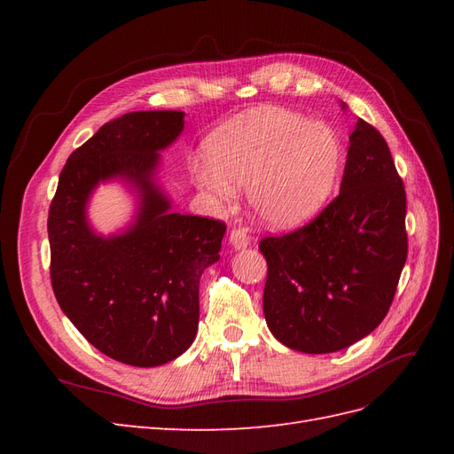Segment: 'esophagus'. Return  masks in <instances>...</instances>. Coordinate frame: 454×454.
<instances>
[{"label": "esophagus", "mask_w": 454, "mask_h": 454, "mask_svg": "<svg viewBox=\"0 0 454 454\" xmlns=\"http://www.w3.org/2000/svg\"><path fill=\"white\" fill-rule=\"evenodd\" d=\"M250 244V237L246 235L244 229H232L231 235H229V246L232 250H244L248 248Z\"/></svg>", "instance_id": "34e87169"}]
</instances>
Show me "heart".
Listing matches in <instances>:
<instances>
[{
    "mask_svg": "<svg viewBox=\"0 0 454 454\" xmlns=\"http://www.w3.org/2000/svg\"><path fill=\"white\" fill-rule=\"evenodd\" d=\"M210 164L195 162L197 184L217 202L246 197L259 219L290 229L318 215L335 193L345 147L333 127L292 109L261 106L219 127L206 140Z\"/></svg>",
    "mask_w": 454,
    "mask_h": 454,
    "instance_id": "obj_1",
    "label": "heart"
}]
</instances>
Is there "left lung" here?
<instances>
[{
  "instance_id": "left-lung-1",
  "label": "left lung",
  "mask_w": 454,
  "mask_h": 454,
  "mask_svg": "<svg viewBox=\"0 0 454 454\" xmlns=\"http://www.w3.org/2000/svg\"><path fill=\"white\" fill-rule=\"evenodd\" d=\"M348 142L339 197L303 229L259 242L267 325L297 352L329 354L367 337L387 316L407 259L405 187L388 144L364 119Z\"/></svg>"
}]
</instances>
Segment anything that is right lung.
Returning a JSON list of instances; mask_svg holds the SVG:
<instances>
[{"label": "right lung", "mask_w": 454, "mask_h": 454, "mask_svg": "<svg viewBox=\"0 0 454 454\" xmlns=\"http://www.w3.org/2000/svg\"><path fill=\"white\" fill-rule=\"evenodd\" d=\"M184 112H132L67 159L49 210L51 280L62 312L94 348L136 367L182 356L199 329V282L219 261L225 225L172 212L159 182L162 155L180 138ZM106 183L133 197L129 222L104 236L88 217Z\"/></svg>", "instance_id": "add662e5"}]
</instances>
